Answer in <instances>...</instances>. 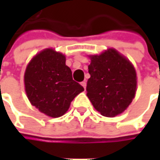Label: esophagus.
<instances>
[{"label":"esophagus","mask_w":160,"mask_h":160,"mask_svg":"<svg viewBox=\"0 0 160 160\" xmlns=\"http://www.w3.org/2000/svg\"><path fill=\"white\" fill-rule=\"evenodd\" d=\"M81 85H82L83 88L85 89V88H86V82H85V81H83V82H82V83H81Z\"/></svg>","instance_id":"esophagus-1"}]
</instances>
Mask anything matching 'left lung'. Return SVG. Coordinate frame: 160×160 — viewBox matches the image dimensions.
Here are the masks:
<instances>
[{
  "mask_svg": "<svg viewBox=\"0 0 160 160\" xmlns=\"http://www.w3.org/2000/svg\"><path fill=\"white\" fill-rule=\"evenodd\" d=\"M89 57L91 64L88 71L91 77L87 81V96L102 116L116 117L126 110L135 96V69L115 49Z\"/></svg>",
  "mask_w": 160,
  "mask_h": 160,
  "instance_id": "1",
  "label": "left lung"
}]
</instances>
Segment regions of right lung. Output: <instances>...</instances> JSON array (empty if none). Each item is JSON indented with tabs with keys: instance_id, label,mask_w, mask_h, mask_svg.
Segmentation results:
<instances>
[{
	"instance_id": "obj_1",
	"label": "right lung",
	"mask_w": 160,
	"mask_h": 160,
	"mask_svg": "<svg viewBox=\"0 0 160 160\" xmlns=\"http://www.w3.org/2000/svg\"><path fill=\"white\" fill-rule=\"evenodd\" d=\"M28 100L42 113L52 118L63 116L83 87L73 80L66 57L53 49H45L28 63L25 76Z\"/></svg>"
}]
</instances>
